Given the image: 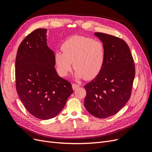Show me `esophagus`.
<instances>
[{
    "label": "esophagus",
    "instance_id": "1",
    "mask_svg": "<svg viewBox=\"0 0 152 152\" xmlns=\"http://www.w3.org/2000/svg\"><path fill=\"white\" fill-rule=\"evenodd\" d=\"M80 87V85L78 84H72V88L73 90H75L78 87Z\"/></svg>",
    "mask_w": 152,
    "mask_h": 152
}]
</instances>
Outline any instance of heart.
Returning <instances> with one entry per match:
<instances>
[{"label": "heart", "instance_id": "b5f03b06", "mask_svg": "<svg viewBox=\"0 0 152 152\" xmlns=\"http://www.w3.org/2000/svg\"><path fill=\"white\" fill-rule=\"evenodd\" d=\"M63 51H56L54 61L59 74L65 77L75 69L77 79H92L102 70L105 59V49L98 40L82 36H73L62 45Z\"/></svg>", "mask_w": 152, "mask_h": 152}]
</instances>
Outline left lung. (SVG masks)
Returning a JSON list of instances; mask_svg holds the SVG:
<instances>
[{
    "label": "left lung",
    "instance_id": "8db88e82",
    "mask_svg": "<svg viewBox=\"0 0 152 152\" xmlns=\"http://www.w3.org/2000/svg\"><path fill=\"white\" fill-rule=\"evenodd\" d=\"M94 35L104 44L105 59L99 74L84 86V106L92 115L105 118L118 112L129 99L135 67L124 40L100 32Z\"/></svg>",
    "mask_w": 152,
    "mask_h": 152
}]
</instances>
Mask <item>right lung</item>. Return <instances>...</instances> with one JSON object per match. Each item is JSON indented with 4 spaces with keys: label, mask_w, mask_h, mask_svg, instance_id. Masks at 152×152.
Returning a JSON list of instances; mask_svg holds the SVG:
<instances>
[{
    "label": "right lung",
    "mask_w": 152,
    "mask_h": 152,
    "mask_svg": "<svg viewBox=\"0 0 152 152\" xmlns=\"http://www.w3.org/2000/svg\"><path fill=\"white\" fill-rule=\"evenodd\" d=\"M46 33L39 28L27 35L18 48L15 63L18 96L28 112L42 120L57 116L73 92L70 82L58 75Z\"/></svg>",
    "instance_id": "1"
}]
</instances>
